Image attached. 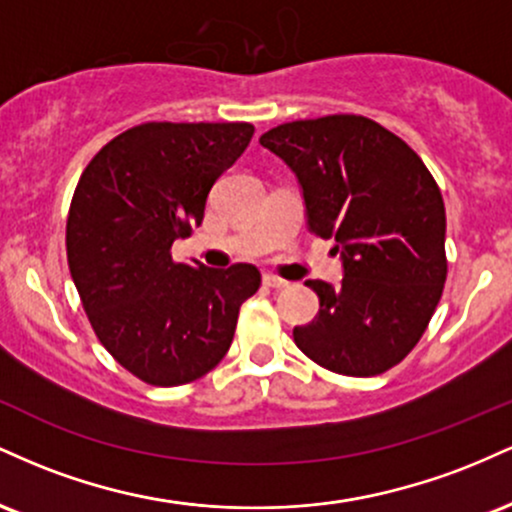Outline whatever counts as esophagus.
Returning a JSON list of instances; mask_svg holds the SVG:
<instances>
[{
	"label": "esophagus",
	"instance_id": "1",
	"mask_svg": "<svg viewBox=\"0 0 512 512\" xmlns=\"http://www.w3.org/2000/svg\"><path fill=\"white\" fill-rule=\"evenodd\" d=\"M264 284L269 286V289H274V291H284V289H289V281H284V279H279V276H274V274H264Z\"/></svg>",
	"mask_w": 512,
	"mask_h": 512
}]
</instances>
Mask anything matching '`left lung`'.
Segmentation results:
<instances>
[{
    "instance_id": "8db88e82",
    "label": "left lung",
    "mask_w": 512,
    "mask_h": 512,
    "mask_svg": "<svg viewBox=\"0 0 512 512\" xmlns=\"http://www.w3.org/2000/svg\"><path fill=\"white\" fill-rule=\"evenodd\" d=\"M260 144L296 175L308 231L334 238L342 260L337 286L305 281L320 313L293 342L332 373H385L426 332L448 276L436 180L402 139L361 115L286 122Z\"/></svg>"
}]
</instances>
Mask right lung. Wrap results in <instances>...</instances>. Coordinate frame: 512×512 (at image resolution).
<instances>
[{"label":"right lung","mask_w":512,"mask_h":512,"mask_svg":"<svg viewBox=\"0 0 512 512\" xmlns=\"http://www.w3.org/2000/svg\"><path fill=\"white\" fill-rule=\"evenodd\" d=\"M248 122H146L105 144L81 173L67 219L74 286L101 344L158 387L192 383L226 356L255 264L173 260L202 226L214 182L248 149Z\"/></svg>","instance_id":"add662e5"}]
</instances>
